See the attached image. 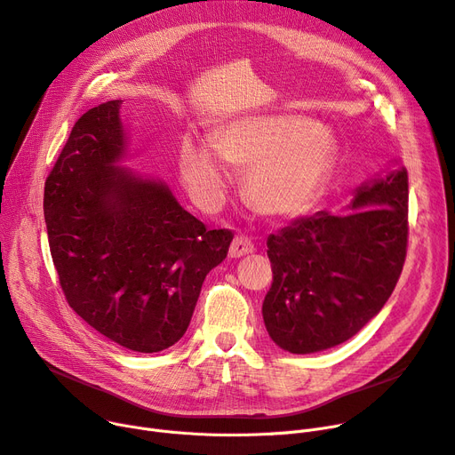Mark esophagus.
Masks as SVG:
<instances>
[{"label":"esophagus","mask_w":455,"mask_h":455,"mask_svg":"<svg viewBox=\"0 0 455 455\" xmlns=\"http://www.w3.org/2000/svg\"><path fill=\"white\" fill-rule=\"evenodd\" d=\"M252 251H254V243L249 240V237L243 234H237L232 240L228 254H230V258H242Z\"/></svg>","instance_id":"1"}]
</instances>
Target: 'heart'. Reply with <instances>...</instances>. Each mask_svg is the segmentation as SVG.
I'll return each mask as SVG.
<instances>
[{
	"label": "heart",
	"mask_w": 455,
	"mask_h": 455,
	"mask_svg": "<svg viewBox=\"0 0 455 455\" xmlns=\"http://www.w3.org/2000/svg\"><path fill=\"white\" fill-rule=\"evenodd\" d=\"M212 147L188 138L179 156L180 177L201 204L220 201L228 182L223 159L247 167L243 196L259 213L297 218L319 199L336 162V140L300 116H249L218 131Z\"/></svg>",
	"instance_id": "1"
}]
</instances>
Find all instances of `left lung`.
Returning <instances> with one entry per match:
<instances>
[{
    "label": "left lung",
    "mask_w": 455,
    "mask_h": 455,
    "mask_svg": "<svg viewBox=\"0 0 455 455\" xmlns=\"http://www.w3.org/2000/svg\"><path fill=\"white\" fill-rule=\"evenodd\" d=\"M408 172L355 189L348 213L319 212L267 237L271 339L312 354L355 336L391 297L408 251Z\"/></svg>",
    "instance_id": "left-lung-1"
}]
</instances>
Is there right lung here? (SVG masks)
<instances>
[{
	"label": "right lung",
	"mask_w": 455,
	"mask_h": 455,
	"mask_svg": "<svg viewBox=\"0 0 455 455\" xmlns=\"http://www.w3.org/2000/svg\"><path fill=\"white\" fill-rule=\"evenodd\" d=\"M114 100L83 114L44 188L47 240L71 309L110 341L160 352L188 330L232 230H206L162 180L119 167L127 136Z\"/></svg>",
	"instance_id": "obj_1"
}]
</instances>
